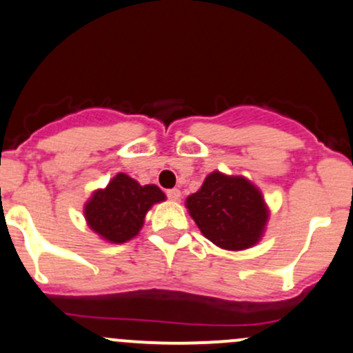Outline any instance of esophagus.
Listing matches in <instances>:
<instances>
[{
    "label": "esophagus",
    "instance_id": "34e87169",
    "mask_svg": "<svg viewBox=\"0 0 353 353\" xmlns=\"http://www.w3.org/2000/svg\"><path fill=\"white\" fill-rule=\"evenodd\" d=\"M167 198L172 199V201H177V199H181V191L177 188H172V190L167 191Z\"/></svg>",
    "mask_w": 353,
    "mask_h": 353
}]
</instances>
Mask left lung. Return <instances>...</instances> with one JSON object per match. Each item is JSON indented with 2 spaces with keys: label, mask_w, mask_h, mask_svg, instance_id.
I'll use <instances>...</instances> for the list:
<instances>
[{
  "label": "left lung",
  "mask_w": 353,
  "mask_h": 353,
  "mask_svg": "<svg viewBox=\"0 0 353 353\" xmlns=\"http://www.w3.org/2000/svg\"><path fill=\"white\" fill-rule=\"evenodd\" d=\"M186 203L203 236L230 251L258 243L268 220L261 193L244 177L212 172Z\"/></svg>",
  "instance_id": "left-lung-1"
}]
</instances>
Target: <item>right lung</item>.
Listing matches in <instances>:
<instances>
[{
	"label": "right lung",
	"instance_id": "right-lung-1",
	"mask_svg": "<svg viewBox=\"0 0 353 353\" xmlns=\"http://www.w3.org/2000/svg\"><path fill=\"white\" fill-rule=\"evenodd\" d=\"M165 194L154 186H140L126 174H117L105 190L97 191L85 206L92 230L109 243H126L140 232L147 212Z\"/></svg>",
	"mask_w": 353,
	"mask_h": 353
}]
</instances>
